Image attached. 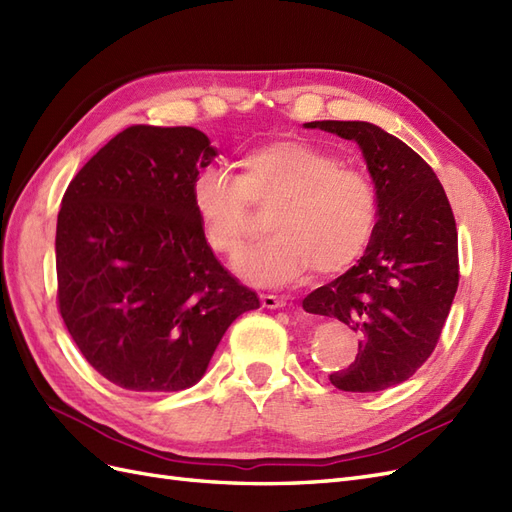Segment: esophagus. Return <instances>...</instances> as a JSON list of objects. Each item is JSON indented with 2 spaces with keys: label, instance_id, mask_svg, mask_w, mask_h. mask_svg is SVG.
Returning a JSON list of instances; mask_svg holds the SVG:
<instances>
[{
  "label": "esophagus",
  "instance_id": "34e87169",
  "mask_svg": "<svg viewBox=\"0 0 512 512\" xmlns=\"http://www.w3.org/2000/svg\"><path fill=\"white\" fill-rule=\"evenodd\" d=\"M260 303L267 309H277L286 305V301L282 297H275V294H260Z\"/></svg>",
  "mask_w": 512,
  "mask_h": 512
}]
</instances>
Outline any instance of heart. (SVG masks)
I'll return each mask as SVG.
<instances>
[{
	"label": "heart",
	"mask_w": 512,
	"mask_h": 512,
	"mask_svg": "<svg viewBox=\"0 0 512 512\" xmlns=\"http://www.w3.org/2000/svg\"><path fill=\"white\" fill-rule=\"evenodd\" d=\"M192 205L211 250L235 258L254 230V209L271 213L275 237L245 252L237 271L245 282L282 288L312 267L335 275L352 267L378 222V194L363 170L305 141H273L247 151L239 175L200 170Z\"/></svg>",
	"instance_id": "heart-1"
}]
</instances>
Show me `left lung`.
Here are the masks:
<instances>
[{"mask_svg": "<svg viewBox=\"0 0 512 512\" xmlns=\"http://www.w3.org/2000/svg\"><path fill=\"white\" fill-rule=\"evenodd\" d=\"M363 151L378 222L363 258L303 299L359 333L356 359L331 384L376 393L408 380L436 348L459 284L457 224L442 183L414 149L367 121H312Z\"/></svg>", "mask_w": 512, "mask_h": 512, "instance_id": "1", "label": "left lung"}]
</instances>
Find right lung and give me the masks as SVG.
Wrapping results in <instances>:
<instances>
[{
	"label": "right lung",
	"instance_id": "right-lung-1",
	"mask_svg": "<svg viewBox=\"0 0 512 512\" xmlns=\"http://www.w3.org/2000/svg\"><path fill=\"white\" fill-rule=\"evenodd\" d=\"M218 153L188 126H130L61 198L57 307L87 363L128 391L203 378L237 316L260 307L213 256L192 183Z\"/></svg>",
	"mask_w": 512,
	"mask_h": 512
}]
</instances>
